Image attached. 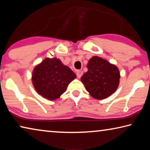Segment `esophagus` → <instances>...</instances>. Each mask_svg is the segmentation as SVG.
Masks as SVG:
<instances>
[{
  "label": "esophagus",
  "mask_w": 150,
  "mask_h": 150,
  "mask_svg": "<svg viewBox=\"0 0 150 150\" xmlns=\"http://www.w3.org/2000/svg\"><path fill=\"white\" fill-rule=\"evenodd\" d=\"M83 72L82 71H80V70L77 71V73H76V74H77V77L78 78H81V76H82V75H83Z\"/></svg>",
  "instance_id": "esophagus-1"
}]
</instances>
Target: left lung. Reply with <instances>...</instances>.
<instances>
[{"label": "left lung", "mask_w": 150, "mask_h": 150, "mask_svg": "<svg viewBox=\"0 0 150 150\" xmlns=\"http://www.w3.org/2000/svg\"><path fill=\"white\" fill-rule=\"evenodd\" d=\"M88 71L81 77V82L90 95L96 99H103L117 89L120 73L115 65L99 57L88 61Z\"/></svg>", "instance_id": "8db88e82"}]
</instances>
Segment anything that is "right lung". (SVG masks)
<instances>
[{
    "instance_id": "obj_1",
    "label": "right lung",
    "mask_w": 150,
    "mask_h": 150,
    "mask_svg": "<svg viewBox=\"0 0 150 150\" xmlns=\"http://www.w3.org/2000/svg\"><path fill=\"white\" fill-rule=\"evenodd\" d=\"M76 75L59 59L46 58L34 68L32 83L35 91L48 100H55L65 92Z\"/></svg>"
}]
</instances>
